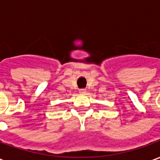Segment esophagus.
Returning <instances> with one entry per match:
<instances>
[{
  "mask_svg": "<svg viewBox=\"0 0 160 160\" xmlns=\"http://www.w3.org/2000/svg\"><path fill=\"white\" fill-rule=\"evenodd\" d=\"M86 92H87L86 89H80V94H85Z\"/></svg>",
  "mask_w": 160,
  "mask_h": 160,
  "instance_id": "obj_1",
  "label": "esophagus"
}]
</instances>
